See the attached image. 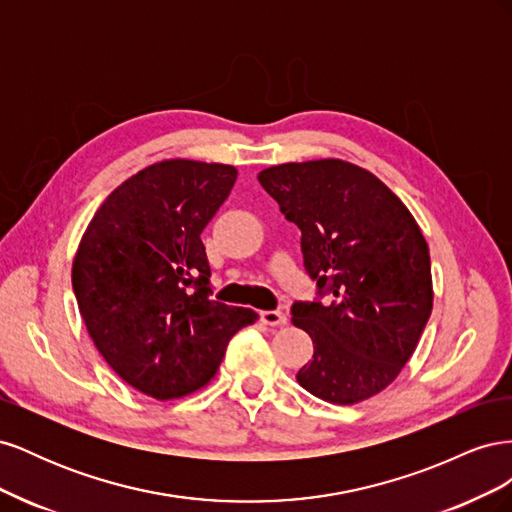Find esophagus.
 Listing matches in <instances>:
<instances>
[{
    "label": "esophagus",
    "instance_id": "esophagus-1",
    "mask_svg": "<svg viewBox=\"0 0 512 512\" xmlns=\"http://www.w3.org/2000/svg\"><path fill=\"white\" fill-rule=\"evenodd\" d=\"M260 322L267 324V327H284L288 318L282 312H260Z\"/></svg>",
    "mask_w": 512,
    "mask_h": 512
}]
</instances>
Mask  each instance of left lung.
Wrapping results in <instances>:
<instances>
[{
    "label": "left lung",
    "mask_w": 512,
    "mask_h": 512,
    "mask_svg": "<svg viewBox=\"0 0 512 512\" xmlns=\"http://www.w3.org/2000/svg\"><path fill=\"white\" fill-rule=\"evenodd\" d=\"M258 181L301 228L307 273L335 297L292 305V324L314 342L297 380L329 404H361L401 374L431 316L421 226L374 173L346 160L277 164Z\"/></svg>",
    "instance_id": "8db88e82"
}]
</instances>
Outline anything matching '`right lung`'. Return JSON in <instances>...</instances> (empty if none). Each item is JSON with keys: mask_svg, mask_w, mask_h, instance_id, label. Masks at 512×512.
<instances>
[{"mask_svg": "<svg viewBox=\"0 0 512 512\" xmlns=\"http://www.w3.org/2000/svg\"><path fill=\"white\" fill-rule=\"evenodd\" d=\"M235 181L230 164H151L106 196L74 254L89 337L121 380L158 401L205 389L230 337L258 318L209 297L200 232Z\"/></svg>", "mask_w": 512, "mask_h": 512, "instance_id": "add662e5", "label": "right lung"}]
</instances>
